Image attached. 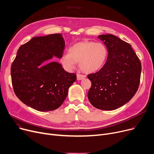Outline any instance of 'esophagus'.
I'll use <instances>...</instances> for the list:
<instances>
[{
	"mask_svg": "<svg viewBox=\"0 0 154 154\" xmlns=\"http://www.w3.org/2000/svg\"><path fill=\"white\" fill-rule=\"evenodd\" d=\"M86 78L85 75H80V74H77V79L78 80H81L83 79Z\"/></svg>",
	"mask_w": 154,
	"mask_h": 154,
	"instance_id": "esophagus-1",
	"label": "esophagus"
}]
</instances>
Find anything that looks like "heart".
<instances>
[{
    "label": "heart",
    "instance_id": "heart-1",
    "mask_svg": "<svg viewBox=\"0 0 154 154\" xmlns=\"http://www.w3.org/2000/svg\"><path fill=\"white\" fill-rule=\"evenodd\" d=\"M107 49L101 43L83 41L74 44L68 53L63 55L60 62L66 70H71L76 64L86 73H93L104 65L107 57Z\"/></svg>",
    "mask_w": 154,
    "mask_h": 154
}]
</instances>
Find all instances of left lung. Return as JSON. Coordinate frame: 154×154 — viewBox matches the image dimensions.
I'll return each instance as SVG.
<instances>
[{
	"label": "left lung",
	"instance_id": "left-lung-1",
	"mask_svg": "<svg viewBox=\"0 0 154 154\" xmlns=\"http://www.w3.org/2000/svg\"><path fill=\"white\" fill-rule=\"evenodd\" d=\"M108 51L103 67L88 75V99L97 109L111 111L129 102L139 88L141 63L131 45L111 34L101 35Z\"/></svg>",
	"mask_w": 154,
	"mask_h": 154
}]
</instances>
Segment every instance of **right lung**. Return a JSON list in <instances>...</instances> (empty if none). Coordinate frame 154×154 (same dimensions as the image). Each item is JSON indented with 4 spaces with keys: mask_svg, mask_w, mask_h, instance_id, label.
I'll return each mask as SVG.
<instances>
[{
    "mask_svg": "<svg viewBox=\"0 0 154 154\" xmlns=\"http://www.w3.org/2000/svg\"><path fill=\"white\" fill-rule=\"evenodd\" d=\"M65 42L55 33L32 38L20 47L11 66L14 91L20 100L39 111L55 110L66 99L68 89L76 80L58 62L44 66L53 56L61 58Z\"/></svg>",
    "mask_w": 154,
    "mask_h": 154,
    "instance_id": "1",
    "label": "right lung"
}]
</instances>
